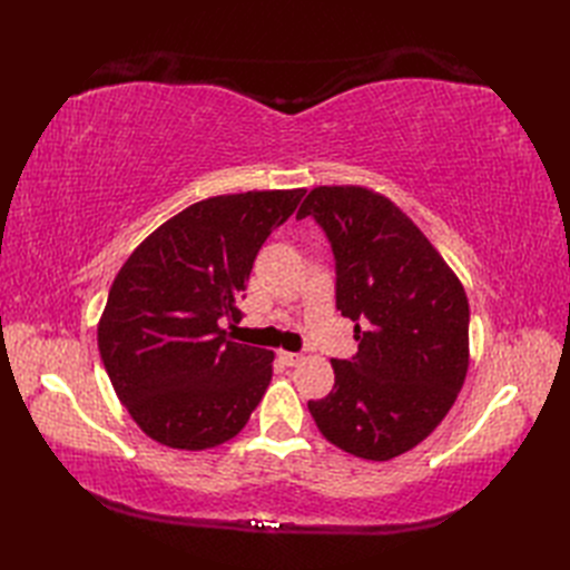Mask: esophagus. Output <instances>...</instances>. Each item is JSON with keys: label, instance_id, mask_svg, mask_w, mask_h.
Returning a JSON list of instances; mask_svg holds the SVG:
<instances>
[{"label": "esophagus", "instance_id": "34e87169", "mask_svg": "<svg viewBox=\"0 0 570 570\" xmlns=\"http://www.w3.org/2000/svg\"><path fill=\"white\" fill-rule=\"evenodd\" d=\"M278 356H281V361H283V364H285V366H297V364H299V361L304 358L302 354H295V352H281Z\"/></svg>", "mask_w": 570, "mask_h": 570}]
</instances>
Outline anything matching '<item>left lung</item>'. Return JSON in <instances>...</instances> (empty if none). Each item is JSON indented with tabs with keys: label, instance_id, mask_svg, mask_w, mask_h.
<instances>
[{
	"label": "left lung",
	"instance_id": "left-lung-1",
	"mask_svg": "<svg viewBox=\"0 0 570 570\" xmlns=\"http://www.w3.org/2000/svg\"><path fill=\"white\" fill-rule=\"evenodd\" d=\"M314 216L335 254V299L356 356L333 358V392L308 411L327 442L390 461L442 423L469 371V299L456 273L400 206L358 185H321Z\"/></svg>",
	"mask_w": 570,
	"mask_h": 570
}]
</instances>
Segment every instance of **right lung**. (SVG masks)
Wrapping results in <instances>:
<instances>
[{
    "mask_svg": "<svg viewBox=\"0 0 570 570\" xmlns=\"http://www.w3.org/2000/svg\"><path fill=\"white\" fill-rule=\"evenodd\" d=\"M306 189L220 195L187 206L137 247L109 289L97 344L145 435L174 450L235 438L273 375V352L233 342L245 285L273 228Z\"/></svg>",
    "mask_w": 570,
    "mask_h": 570,
    "instance_id": "add662e5",
    "label": "right lung"
}]
</instances>
